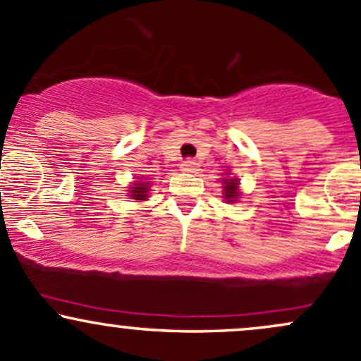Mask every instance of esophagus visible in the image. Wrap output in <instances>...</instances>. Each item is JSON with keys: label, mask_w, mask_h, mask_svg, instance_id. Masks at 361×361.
<instances>
[{"label": "esophagus", "mask_w": 361, "mask_h": 361, "mask_svg": "<svg viewBox=\"0 0 361 361\" xmlns=\"http://www.w3.org/2000/svg\"><path fill=\"white\" fill-rule=\"evenodd\" d=\"M197 169H199V164H197L193 159H187L181 162V171L185 173H195Z\"/></svg>", "instance_id": "esophagus-1"}]
</instances>
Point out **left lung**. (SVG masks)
<instances>
[{"label": "left lung", "instance_id": "obj_1", "mask_svg": "<svg viewBox=\"0 0 361 361\" xmlns=\"http://www.w3.org/2000/svg\"><path fill=\"white\" fill-rule=\"evenodd\" d=\"M223 193L224 200L233 204V202H238L241 192H240V180L238 178L231 176V173H226V178H223Z\"/></svg>", "mask_w": 361, "mask_h": 361}]
</instances>
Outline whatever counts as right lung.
I'll list each match as a JSON object with an SVG mask.
<instances>
[{"label":"right lung","mask_w":361,"mask_h":361,"mask_svg":"<svg viewBox=\"0 0 361 361\" xmlns=\"http://www.w3.org/2000/svg\"><path fill=\"white\" fill-rule=\"evenodd\" d=\"M149 190H150V183L149 181L140 180L137 178L135 183H132V187H128V197H132L133 200H147L149 199Z\"/></svg>","instance_id":"obj_1"}]
</instances>
